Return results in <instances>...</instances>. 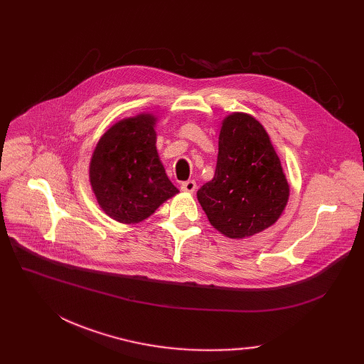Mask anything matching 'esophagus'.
<instances>
[{"mask_svg": "<svg viewBox=\"0 0 364 364\" xmlns=\"http://www.w3.org/2000/svg\"><path fill=\"white\" fill-rule=\"evenodd\" d=\"M181 190L186 193H193L196 190V181L188 180V181H183L181 183Z\"/></svg>", "mask_w": 364, "mask_h": 364, "instance_id": "1", "label": "esophagus"}]
</instances>
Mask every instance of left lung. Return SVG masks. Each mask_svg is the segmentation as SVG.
<instances>
[{
  "label": "left lung",
  "mask_w": 364,
  "mask_h": 364,
  "mask_svg": "<svg viewBox=\"0 0 364 364\" xmlns=\"http://www.w3.org/2000/svg\"><path fill=\"white\" fill-rule=\"evenodd\" d=\"M289 199V184L264 127L247 113L223 121L211 181L198 190L209 223L230 239L254 236L273 225Z\"/></svg>",
  "instance_id": "1"
}]
</instances>
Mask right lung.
Returning a JSON list of instances; mask_svg holds the SVG:
<instances>
[{
  "mask_svg": "<svg viewBox=\"0 0 364 364\" xmlns=\"http://www.w3.org/2000/svg\"><path fill=\"white\" fill-rule=\"evenodd\" d=\"M156 118L140 113L112 125L90 162V183L103 211L124 224L149 218L178 188L156 150Z\"/></svg>",
  "mask_w": 364,
  "mask_h": 364,
  "instance_id": "1",
  "label": "right lung"
}]
</instances>
